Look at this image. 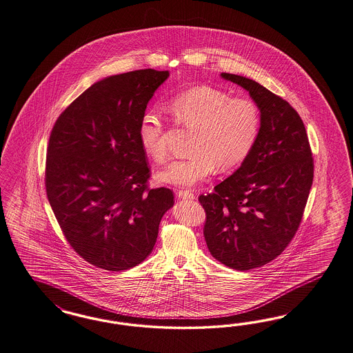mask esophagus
Returning <instances> with one entry per match:
<instances>
[{
  "mask_svg": "<svg viewBox=\"0 0 353 353\" xmlns=\"http://www.w3.org/2000/svg\"><path fill=\"white\" fill-rule=\"evenodd\" d=\"M176 195L180 198V199H194L195 194L193 192H189V190H177Z\"/></svg>",
  "mask_w": 353,
  "mask_h": 353,
  "instance_id": "1",
  "label": "esophagus"
}]
</instances>
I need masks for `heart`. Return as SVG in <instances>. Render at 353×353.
I'll return each mask as SVG.
<instances>
[{"label":"heart","instance_id":"1","mask_svg":"<svg viewBox=\"0 0 353 353\" xmlns=\"http://www.w3.org/2000/svg\"><path fill=\"white\" fill-rule=\"evenodd\" d=\"M167 108L174 120L195 130L188 158L172 160L158 173L161 183L193 186L207 179L215 167L228 170L249 157L261 133V110L249 97H232L210 85L183 91L170 99ZM139 143L150 158L163 164L168 159L161 116L148 110L138 126Z\"/></svg>","mask_w":353,"mask_h":353}]
</instances>
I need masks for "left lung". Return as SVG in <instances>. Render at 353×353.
<instances>
[{
    "mask_svg": "<svg viewBox=\"0 0 353 353\" xmlns=\"http://www.w3.org/2000/svg\"><path fill=\"white\" fill-rule=\"evenodd\" d=\"M221 77L249 91L261 110V133L241 167L198 199L210 253L245 271L271 262L291 243L304 216L314 160L304 122L287 100L253 79Z\"/></svg>",
    "mask_w": 353,
    "mask_h": 353,
    "instance_id": "1",
    "label": "left lung"
}]
</instances>
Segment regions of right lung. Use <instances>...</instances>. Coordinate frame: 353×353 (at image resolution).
Segmentation results:
<instances>
[{
  "label": "right lung",
  "instance_id": "add662e5",
  "mask_svg": "<svg viewBox=\"0 0 353 353\" xmlns=\"http://www.w3.org/2000/svg\"><path fill=\"white\" fill-rule=\"evenodd\" d=\"M170 73L113 75L87 88L54 122L46 190L66 241L85 262L122 271L145 261L173 206L168 188L151 189L138 126Z\"/></svg>",
  "mask_w": 353,
  "mask_h": 353
}]
</instances>
